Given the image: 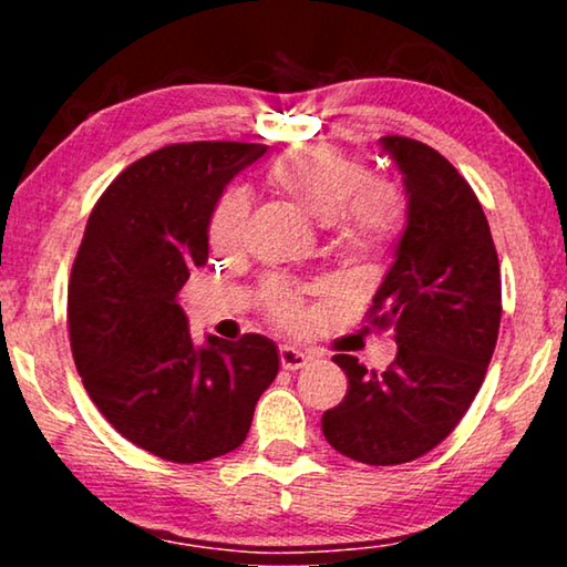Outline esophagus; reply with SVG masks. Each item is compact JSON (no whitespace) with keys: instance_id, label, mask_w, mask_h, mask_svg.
Segmentation results:
<instances>
[{"instance_id":"1","label":"esophagus","mask_w":567,"mask_h":567,"mask_svg":"<svg viewBox=\"0 0 567 567\" xmlns=\"http://www.w3.org/2000/svg\"><path fill=\"white\" fill-rule=\"evenodd\" d=\"M307 354L302 352V350H297V348H292V344H282L280 348V362H282V368L285 370H300V368H305L307 364Z\"/></svg>"}]
</instances>
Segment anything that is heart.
<instances>
[{"label": "heart", "mask_w": 567, "mask_h": 567, "mask_svg": "<svg viewBox=\"0 0 567 567\" xmlns=\"http://www.w3.org/2000/svg\"><path fill=\"white\" fill-rule=\"evenodd\" d=\"M265 185L277 197L328 227L330 245L344 260L388 255L408 227L405 195L390 182L370 179V167L334 145L310 142L277 155L265 169ZM247 197L225 189L207 219L209 245L217 252H237L245 243ZM265 315L280 328L300 324L297 295L285 282H270L262 295Z\"/></svg>", "instance_id": "heart-1"}]
</instances>
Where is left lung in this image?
I'll list each match as a JSON object with an SVG mask.
<instances>
[{
	"mask_svg": "<svg viewBox=\"0 0 567 567\" xmlns=\"http://www.w3.org/2000/svg\"><path fill=\"white\" fill-rule=\"evenodd\" d=\"M408 195L395 262L372 297L368 322L392 330L398 354L385 372L334 354L348 395L322 415L338 453L364 465H400L453 433L483 385L501 330V265L473 187L417 140L388 134Z\"/></svg>",
	"mask_w": 567,
	"mask_h": 567,
	"instance_id": "1",
	"label": "left lung"
}]
</instances>
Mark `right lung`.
<instances>
[{
	"mask_svg": "<svg viewBox=\"0 0 567 567\" xmlns=\"http://www.w3.org/2000/svg\"><path fill=\"white\" fill-rule=\"evenodd\" d=\"M265 150L185 142L132 162L94 205L72 265L66 320L84 390L122 437L172 463L243 445L280 370L262 334L195 344L177 305L207 262L213 205Z\"/></svg>",
	"mask_w": 567,
	"mask_h": 567,
	"instance_id": "obj_1",
	"label": "right lung"
}]
</instances>
